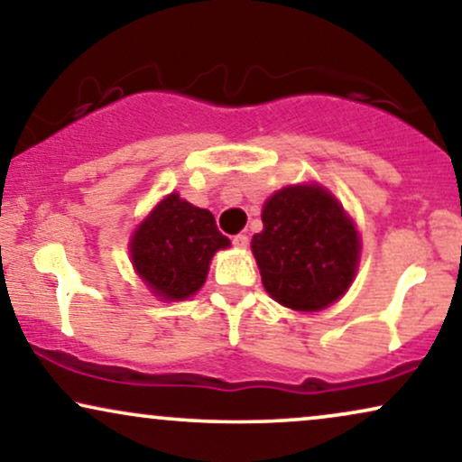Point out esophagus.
I'll return each instance as SVG.
<instances>
[{"instance_id":"1","label":"esophagus","mask_w":462,"mask_h":462,"mask_svg":"<svg viewBox=\"0 0 462 462\" xmlns=\"http://www.w3.org/2000/svg\"><path fill=\"white\" fill-rule=\"evenodd\" d=\"M233 245H237V248H245V245H248V236H244V233H237V236L233 237Z\"/></svg>"}]
</instances>
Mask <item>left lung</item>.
I'll list each match as a JSON object with an SVG mask.
<instances>
[{
	"mask_svg": "<svg viewBox=\"0 0 462 462\" xmlns=\"http://www.w3.org/2000/svg\"><path fill=\"white\" fill-rule=\"evenodd\" d=\"M261 218L253 253L275 301L316 311L348 291L361 242L333 195L320 187H286L269 197Z\"/></svg>",
	"mask_w": 462,
	"mask_h": 462,
	"instance_id": "left-lung-1",
	"label": "left lung"
}]
</instances>
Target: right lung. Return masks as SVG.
I'll return each mask as SVG.
<instances>
[{"label":"right lung","instance_id":"right-lung-1","mask_svg":"<svg viewBox=\"0 0 462 462\" xmlns=\"http://www.w3.org/2000/svg\"><path fill=\"white\" fill-rule=\"evenodd\" d=\"M226 245L229 237L218 231L212 212L171 193L135 231L131 259L154 295L187 299L206 282L214 253Z\"/></svg>","mask_w":462,"mask_h":462}]
</instances>
